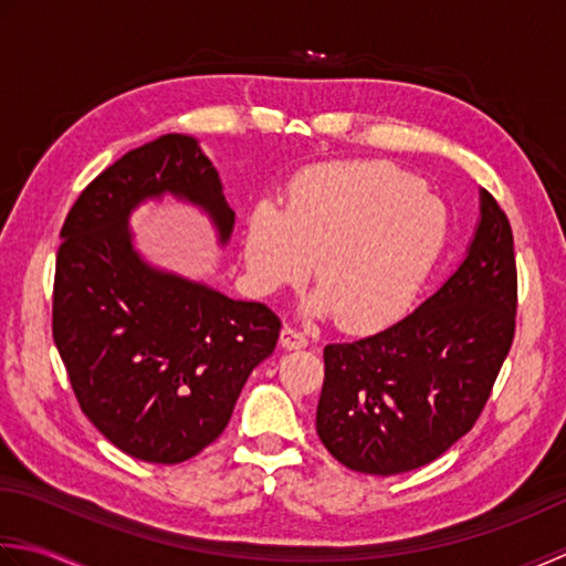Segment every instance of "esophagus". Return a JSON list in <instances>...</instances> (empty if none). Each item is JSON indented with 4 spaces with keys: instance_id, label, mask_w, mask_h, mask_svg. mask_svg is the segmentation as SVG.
<instances>
[{
    "instance_id": "obj_1",
    "label": "esophagus",
    "mask_w": 566,
    "mask_h": 566,
    "mask_svg": "<svg viewBox=\"0 0 566 566\" xmlns=\"http://www.w3.org/2000/svg\"><path fill=\"white\" fill-rule=\"evenodd\" d=\"M281 347L283 349H303V347H307V337L300 329L285 325L281 332Z\"/></svg>"
}]
</instances>
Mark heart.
Here are the masks:
<instances>
[{
    "mask_svg": "<svg viewBox=\"0 0 566 566\" xmlns=\"http://www.w3.org/2000/svg\"><path fill=\"white\" fill-rule=\"evenodd\" d=\"M444 241V207L418 178L380 160H339L300 172L287 207H253L244 263L253 291L273 295L307 281L319 258L310 313L371 332L408 313Z\"/></svg>",
    "mask_w": 566,
    "mask_h": 566,
    "instance_id": "1",
    "label": "heart"
}]
</instances>
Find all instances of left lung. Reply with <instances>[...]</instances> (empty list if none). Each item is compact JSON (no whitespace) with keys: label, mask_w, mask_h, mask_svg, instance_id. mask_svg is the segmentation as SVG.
I'll use <instances>...</instances> for the list:
<instances>
[{"label":"left lung","mask_w":566,"mask_h":566,"mask_svg":"<svg viewBox=\"0 0 566 566\" xmlns=\"http://www.w3.org/2000/svg\"><path fill=\"white\" fill-rule=\"evenodd\" d=\"M513 229L489 190L464 263L410 315L371 337L327 344L317 434L352 471L430 464L474 428L515 337Z\"/></svg>","instance_id":"left-lung-1"}]
</instances>
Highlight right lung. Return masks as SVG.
Returning a JSON list of instances; mask_svg holds the SVG:
<instances>
[{"label":"right lung","instance_id":"obj_1","mask_svg":"<svg viewBox=\"0 0 566 566\" xmlns=\"http://www.w3.org/2000/svg\"><path fill=\"white\" fill-rule=\"evenodd\" d=\"M202 205L227 241L234 224L210 160L182 134L124 154L77 195L61 229L53 342L87 420L122 452L180 464L224 432L281 317L148 269L126 217L151 195Z\"/></svg>","mask_w":566,"mask_h":566}]
</instances>
